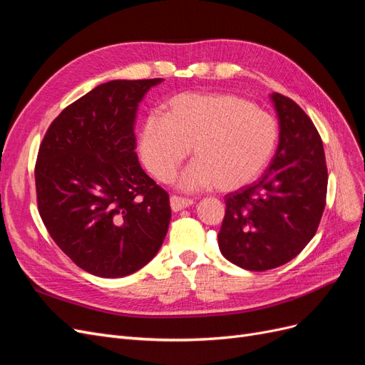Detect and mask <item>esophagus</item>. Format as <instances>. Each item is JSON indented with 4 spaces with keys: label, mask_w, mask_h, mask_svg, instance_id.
Masks as SVG:
<instances>
[{
    "label": "esophagus",
    "mask_w": 365,
    "mask_h": 365,
    "mask_svg": "<svg viewBox=\"0 0 365 365\" xmlns=\"http://www.w3.org/2000/svg\"><path fill=\"white\" fill-rule=\"evenodd\" d=\"M192 204H193V200H189V197L170 196V207H172L173 212H180V210L190 207Z\"/></svg>",
    "instance_id": "obj_1"
}]
</instances>
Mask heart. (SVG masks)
Here are the masks:
<instances>
[{"label": "heart", "instance_id": "b5f03b06", "mask_svg": "<svg viewBox=\"0 0 365 365\" xmlns=\"http://www.w3.org/2000/svg\"><path fill=\"white\" fill-rule=\"evenodd\" d=\"M279 140L271 114L239 96L182 93L168 102V113L149 114L138 134L140 157L157 180L168 182L189 153L195 160L178 180L181 190L216 185L236 190L267 168Z\"/></svg>", "mask_w": 365, "mask_h": 365}]
</instances>
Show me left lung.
Segmentation results:
<instances>
[{
	"label": "left lung",
	"mask_w": 365,
	"mask_h": 365,
	"mask_svg": "<svg viewBox=\"0 0 365 365\" xmlns=\"http://www.w3.org/2000/svg\"><path fill=\"white\" fill-rule=\"evenodd\" d=\"M279 117V146L262 178L225 196L217 235L222 256L248 271L288 263L311 242L322 220L327 168L312 120L289 97L271 96Z\"/></svg>",
	"instance_id": "8db88e82"
}]
</instances>
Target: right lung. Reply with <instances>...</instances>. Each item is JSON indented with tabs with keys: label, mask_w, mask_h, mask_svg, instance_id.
Instances as JSON below:
<instances>
[{
	"label": "right lung",
	"mask_w": 365,
	"mask_h": 365,
	"mask_svg": "<svg viewBox=\"0 0 365 365\" xmlns=\"http://www.w3.org/2000/svg\"><path fill=\"white\" fill-rule=\"evenodd\" d=\"M163 79L111 81L54 118L39 148V215L58 247L97 277L148 264L170 224L169 195L141 169L135 117Z\"/></svg>",
	"instance_id": "1"
}]
</instances>
